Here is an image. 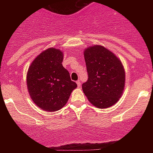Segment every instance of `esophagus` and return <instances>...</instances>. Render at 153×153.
I'll return each mask as SVG.
<instances>
[{"instance_id": "1", "label": "esophagus", "mask_w": 153, "mask_h": 153, "mask_svg": "<svg viewBox=\"0 0 153 153\" xmlns=\"http://www.w3.org/2000/svg\"><path fill=\"white\" fill-rule=\"evenodd\" d=\"M76 83H77V86H78V87H79V86H80V85H81L80 81H79V80H77V81H76Z\"/></svg>"}]
</instances>
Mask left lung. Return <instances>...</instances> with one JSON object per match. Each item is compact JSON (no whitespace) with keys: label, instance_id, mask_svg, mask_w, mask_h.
<instances>
[{"label":"left lung","instance_id":"1","mask_svg":"<svg viewBox=\"0 0 153 153\" xmlns=\"http://www.w3.org/2000/svg\"><path fill=\"white\" fill-rule=\"evenodd\" d=\"M88 79L82 89L88 100L100 109L117 103L125 85V70L114 53L100 45L84 51Z\"/></svg>","mask_w":153,"mask_h":153}]
</instances>
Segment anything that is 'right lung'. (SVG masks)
Masks as SVG:
<instances>
[{"label": "right lung", "mask_w": 153, "mask_h": 153, "mask_svg": "<svg viewBox=\"0 0 153 153\" xmlns=\"http://www.w3.org/2000/svg\"><path fill=\"white\" fill-rule=\"evenodd\" d=\"M63 52L56 48L43 51L34 59L27 74L30 98L40 109L54 112L67 103L77 86L63 67Z\"/></svg>", "instance_id": "obj_1"}]
</instances>
